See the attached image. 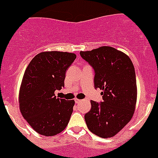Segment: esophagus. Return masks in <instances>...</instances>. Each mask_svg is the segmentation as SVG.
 <instances>
[{
    "label": "esophagus",
    "instance_id": "obj_1",
    "mask_svg": "<svg viewBox=\"0 0 158 158\" xmlns=\"http://www.w3.org/2000/svg\"><path fill=\"white\" fill-rule=\"evenodd\" d=\"M80 101H81L80 99H75V102H76V103H79Z\"/></svg>",
    "mask_w": 158,
    "mask_h": 158
}]
</instances>
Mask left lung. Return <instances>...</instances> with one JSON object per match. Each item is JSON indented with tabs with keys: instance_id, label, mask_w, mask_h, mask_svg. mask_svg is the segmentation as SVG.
<instances>
[{
	"instance_id": "8db88e82",
	"label": "left lung",
	"mask_w": 158,
	"mask_h": 158,
	"mask_svg": "<svg viewBox=\"0 0 158 158\" xmlns=\"http://www.w3.org/2000/svg\"><path fill=\"white\" fill-rule=\"evenodd\" d=\"M95 70L94 87L102 90L103 102L91 100L85 113L89 130L102 138L117 134L133 117L137 97L134 66L130 57L110 46L80 52Z\"/></svg>"
}]
</instances>
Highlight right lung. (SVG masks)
Returning <instances> with one entry per match:
<instances>
[{"mask_svg": "<svg viewBox=\"0 0 158 158\" xmlns=\"http://www.w3.org/2000/svg\"><path fill=\"white\" fill-rule=\"evenodd\" d=\"M76 58L66 52H42L25 69L19 90L20 111L39 134L55 136L68 125L75 101L56 97L55 91L64 86L65 72Z\"/></svg>", "mask_w": 158, "mask_h": 158, "instance_id": "obj_1", "label": "right lung"}]
</instances>
